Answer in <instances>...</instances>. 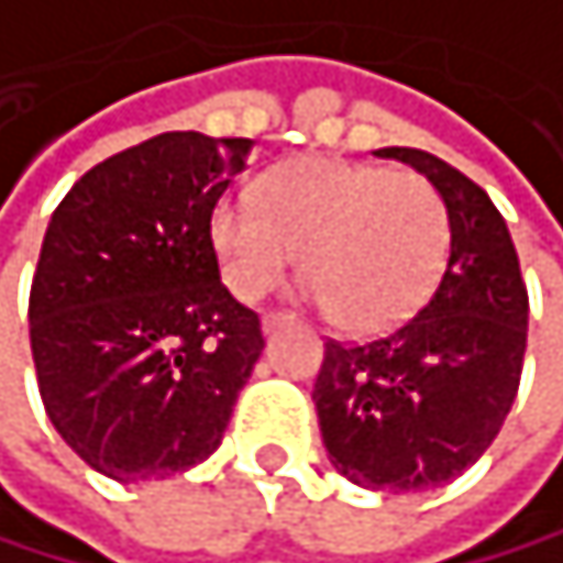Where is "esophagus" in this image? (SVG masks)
I'll return each instance as SVG.
<instances>
[{
    "instance_id": "1",
    "label": "esophagus",
    "mask_w": 563,
    "mask_h": 563,
    "mask_svg": "<svg viewBox=\"0 0 563 563\" xmlns=\"http://www.w3.org/2000/svg\"><path fill=\"white\" fill-rule=\"evenodd\" d=\"M287 321H290V314H284V311H269V314H263V332L273 335L276 329H284Z\"/></svg>"
}]
</instances>
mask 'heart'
Segmentation results:
<instances>
[{"instance_id":"b5f03b06","label":"heart","mask_w":563,"mask_h":563,"mask_svg":"<svg viewBox=\"0 0 563 563\" xmlns=\"http://www.w3.org/2000/svg\"><path fill=\"white\" fill-rule=\"evenodd\" d=\"M228 290L263 300L297 263L308 297L350 332H384L422 308L443 273L450 213L429 179L384 165L294 158L210 213Z\"/></svg>"}]
</instances>
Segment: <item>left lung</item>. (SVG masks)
<instances>
[{
  "mask_svg": "<svg viewBox=\"0 0 563 563\" xmlns=\"http://www.w3.org/2000/svg\"><path fill=\"white\" fill-rule=\"evenodd\" d=\"M446 203L450 252L432 297L369 342H324L314 408L332 467L374 492H426L464 474L509 415L530 297L512 234L474 179L419 148H380Z\"/></svg>",
  "mask_w": 563,
  "mask_h": 563,
  "instance_id": "1",
  "label": "left lung"
}]
</instances>
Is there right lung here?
<instances>
[{"mask_svg":"<svg viewBox=\"0 0 563 563\" xmlns=\"http://www.w3.org/2000/svg\"><path fill=\"white\" fill-rule=\"evenodd\" d=\"M249 137L168 131L92 165L51 213L30 353L51 426L113 481L197 467L263 356L258 314L221 284L210 213Z\"/></svg>","mask_w":563,"mask_h":563,"instance_id":"1","label":"right lung"}]
</instances>
